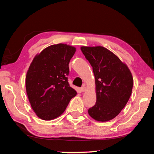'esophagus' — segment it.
Masks as SVG:
<instances>
[{
  "instance_id": "obj_1",
  "label": "esophagus",
  "mask_w": 154,
  "mask_h": 154,
  "mask_svg": "<svg viewBox=\"0 0 154 154\" xmlns=\"http://www.w3.org/2000/svg\"><path fill=\"white\" fill-rule=\"evenodd\" d=\"M86 90H87V88H86V87L85 86V85H84V86H83L82 88H81V91H82V92H85V91H86Z\"/></svg>"
}]
</instances>
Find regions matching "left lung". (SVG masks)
<instances>
[{
    "label": "left lung",
    "instance_id": "1",
    "mask_svg": "<svg viewBox=\"0 0 154 154\" xmlns=\"http://www.w3.org/2000/svg\"><path fill=\"white\" fill-rule=\"evenodd\" d=\"M92 66L96 102L88 113L98 122L111 120L124 108L131 96L133 77L127 65L102 46L81 47Z\"/></svg>",
    "mask_w": 154,
    "mask_h": 154
}]
</instances>
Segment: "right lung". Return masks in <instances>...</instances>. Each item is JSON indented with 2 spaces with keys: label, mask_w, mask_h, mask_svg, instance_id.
Returning <instances> with one entry per match:
<instances>
[{
  "label": "right lung",
  "mask_w": 154,
  "mask_h": 154,
  "mask_svg": "<svg viewBox=\"0 0 154 154\" xmlns=\"http://www.w3.org/2000/svg\"><path fill=\"white\" fill-rule=\"evenodd\" d=\"M76 51L73 46L59 43L48 47L35 56L26 76V90L31 107L43 120L64 113L77 92L70 86L69 62Z\"/></svg>",
  "instance_id": "add662e5"
}]
</instances>
